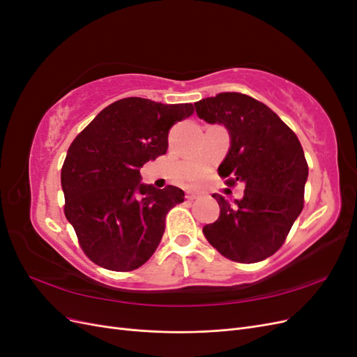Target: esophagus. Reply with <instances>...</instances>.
Here are the masks:
<instances>
[{
	"mask_svg": "<svg viewBox=\"0 0 357 357\" xmlns=\"http://www.w3.org/2000/svg\"><path fill=\"white\" fill-rule=\"evenodd\" d=\"M199 198V195H198V193H186V199L188 201H195V199H198Z\"/></svg>",
	"mask_w": 357,
	"mask_h": 357,
	"instance_id": "esophagus-1",
	"label": "esophagus"
}]
</instances>
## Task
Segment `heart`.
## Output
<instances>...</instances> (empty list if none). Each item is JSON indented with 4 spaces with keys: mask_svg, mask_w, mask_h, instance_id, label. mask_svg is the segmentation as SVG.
Listing matches in <instances>:
<instances>
[{
    "mask_svg": "<svg viewBox=\"0 0 357 357\" xmlns=\"http://www.w3.org/2000/svg\"><path fill=\"white\" fill-rule=\"evenodd\" d=\"M198 177H199V174H195V176H190V177H189V180H192V181H193V180H197Z\"/></svg>",
    "mask_w": 357,
    "mask_h": 357,
    "instance_id": "b5f03b06",
    "label": "heart"
}]
</instances>
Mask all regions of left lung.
<instances>
[{
	"instance_id": "left-lung-1",
	"label": "left lung",
	"mask_w": 357,
	"mask_h": 357,
	"mask_svg": "<svg viewBox=\"0 0 357 357\" xmlns=\"http://www.w3.org/2000/svg\"><path fill=\"white\" fill-rule=\"evenodd\" d=\"M197 114L229 131L231 149L218 172L226 185H245L231 204L213 195L220 215L204 226L208 243L225 257L255 264L274 255L304 208L308 164L296 134L269 107L238 92L195 102Z\"/></svg>"
}]
</instances>
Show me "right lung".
Instances as JSON below:
<instances>
[{
	"label": "right lung",
	"instance_id": "right-lung-1",
	"mask_svg": "<svg viewBox=\"0 0 357 357\" xmlns=\"http://www.w3.org/2000/svg\"><path fill=\"white\" fill-rule=\"evenodd\" d=\"M193 110L131 96L105 107L74 138L61 169L63 213L93 264L128 273L155 253L165 215L185 192L143 185L139 168L167 153L171 126Z\"/></svg>",
	"mask_w": 357,
	"mask_h": 357
}]
</instances>
